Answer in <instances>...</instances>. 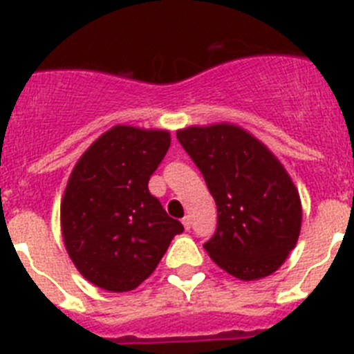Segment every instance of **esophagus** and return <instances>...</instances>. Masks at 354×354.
I'll return each instance as SVG.
<instances>
[{"instance_id":"1","label":"esophagus","mask_w":354,"mask_h":354,"mask_svg":"<svg viewBox=\"0 0 354 354\" xmlns=\"http://www.w3.org/2000/svg\"><path fill=\"white\" fill-rule=\"evenodd\" d=\"M183 225H184V228H186V230H189V228H192V218H189V216H184Z\"/></svg>"}]
</instances>
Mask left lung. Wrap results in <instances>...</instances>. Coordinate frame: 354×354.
<instances>
[{
  "mask_svg": "<svg viewBox=\"0 0 354 354\" xmlns=\"http://www.w3.org/2000/svg\"><path fill=\"white\" fill-rule=\"evenodd\" d=\"M177 140L204 175L218 225L204 243L209 257L239 280L274 273L301 228L296 186L271 150L232 124L187 127Z\"/></svg>",
  "mask_w": 354,
  "mask_h": 354,
  "instance_id": "8db88e82",
  "label": "left lung"
}]
</instances>
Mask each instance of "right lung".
Masks as SVG:
<instances>
[{
  "label": "right lung",
  "mask_w": 354,
  "mask_h": 354,
  "mask_svg": "<svg viewBox=\"0 0 354 354\" xmlns=\"http://www.w3.org/2000/svg\"><path fill=\"white\" fill-rule=\"evenodd\" d=\"M168 147V131L115 126L72 170L62 200V234L68 257L93 286L111 292L136 289L184 230L149 192Z\"/></svg>",
  "instance_id": "obj_1"
}]
</instances>
